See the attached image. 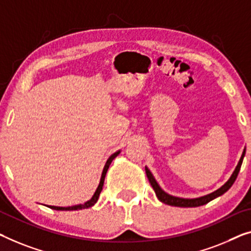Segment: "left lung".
I'll return each mask as SVG.
<instances>
[{
  "instance_id": "obj_1",
  "label": "left lung",
  "mask_w": 251,
  "mask_h": 251,
  "mask_svg": "<svg viewBox=\"0 0 251 251\" xmlns=\"http://www.w3.org/2000/svg\"><path fill=\"white\" fill-rule=\"evenodd\" d=\"M245 154H246V149L244 150V152H242L241 158H240V160H239L238 166L235 167L232 176H231L229 180H227L226 184H224L221 187V188H219L218 190H215V192L208 194V195H205V196H201V197H198V198H180V197L171 196V195H169V194H167L166 192H164V190L161 189V187L158 185V182H156L154 177H153L151 171H150L147 167H145V173H147L150 184H151V186L153 187V189H154L155 195H156V197L159 198L160 201H162V203H164V204L171 205V206L197 207V206H201V205L207 204L208 201H211L214 200V198L223 195L224 193L227 192V190L230 189V187L233 185V182L235 181V179H237V177H238V174H239V171H240L242 160H244Z\"/></svg>"
}]
</instances>
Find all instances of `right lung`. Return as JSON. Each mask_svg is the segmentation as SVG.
<instances>
[{
  "instance_id": "add662e5",
  "label": "right lung",
  "mask_w": 251,
  "mask_h": 251,
  "mask_svg": "<svg viewBox=\"0 0 251 251\" xmlns=\"http://www.w3.org/2000/svg\"><path fill=\"white\" fill-rule=\"evenodd\" d=\"M119 153H121V151L115 152L114 154H111V155L109 156V159L107 160V162H106V164H104V168H103V170H102L101 178H100L99 186H98V188H97L96 193L93 194V196L91 197V200H89L88 201H85L84 204L74 205V206H69V207H59V206H50V205H48V207H50V208H53V209H56V211H77V209H84V208H89V207L93 206V205H95V204L97 203V201H98L100 193H101V190H102V186H103L104 177H106V174H107V171H108V168H109L111 161H113V160L116 158V156H117V155L119 154Z\"/></svg>"
}]
</instances>
